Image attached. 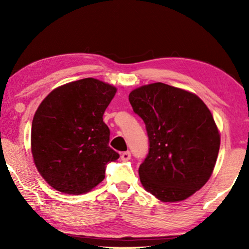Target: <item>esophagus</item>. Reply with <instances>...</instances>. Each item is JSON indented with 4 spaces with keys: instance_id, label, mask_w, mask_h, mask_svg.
<instances>
[{
    "instance_id": "obj_1",
    "label": "esophagus",
    "mask_w": 249,
    "mask_h": 249,
    "mask_svg": "<svg viewBox=\"0 0 249 249\" xmlns=\"http://www.w3.org/2000/svg\"><path fill=\"white\" fill-rule=\"evenodd\" d=\"M130 157H132V155H130L129 151H125V153L121 155V159L123 160V161H127V160L130 159Z\"/></svg>"
}]
</instances>
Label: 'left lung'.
Returning <instances> with one entry per match:
<instances>
[{"label": "left lung", "instance_id": "obj_1", "mask_svg": "<svg viewBox=\"0 0 249 249\" xmlns=\"http://www.w3.org/2000/svg\"><path fill=\"white\" fill-rule=\"evenodd\" d=\"M128 99L149 137L138 170L142 185L161 202L188 199L216 163L221 135L212 113L196 94L161 82L136 88Z\"/></svg>", "mask_w": 249, "mask_h": 249}]
</instances>
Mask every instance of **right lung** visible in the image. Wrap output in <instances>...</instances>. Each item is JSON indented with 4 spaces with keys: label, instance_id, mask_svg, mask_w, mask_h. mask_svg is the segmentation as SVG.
<instances>
[{
    "label": "right lung",
    "instance_id": "obj_1",
    "mask_svg": "<svg viewBox=\"0 0 249 249\" xmlns=\"http://www.w3.org/2000/svg\"><path fill=\"white\" fill-rule=\"evenodd\" d=\"M117 89L94 78L53 89L34 115L31 151L44 180L66 195L90 192L105 178L108 162L120 158L108 147L104 111Z\"/></svg>",
    "mask_w": 249,
    "mask_h": 249
}]
</instances>
